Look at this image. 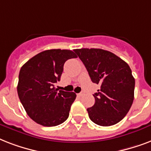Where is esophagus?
<instances>
[{
  "label": "esophagus",
  "instance_id": "1",
  "mask_svg": "<svg viewBox=\"0 0 151 151\" xmlns=\"http://www.w3.org/2000/svg\"><path fill=\"white\" fill-rule=\"evenodd\" d=\"M78 96H82L83 95H84V92H80V93H78Z\"/></svg>",
  "mask_w": 151,
  "mask_h": 151
}]
</instances>
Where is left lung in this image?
Segmentation results:
<instances>
[{
    "label": "left lung",
    "instance_id": "obj_1",
    "mask_svg": "<svg viewBox=\"0 0 151 151\" xmlns=\"http://www.w3.org/2000/svg\"><path fill=\"white\" fill-rule=\"evenodd\" d=\"M74 52L100 89L93 96L95 104L87 111L92 122L110 126L121 122L134 99L135 79L128 63L116 55L100 48H81Z\"/></svg>",
    "mask_w": 151,
    "mask_h": 151
}]
</instances>
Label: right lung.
Segmentation results:
<instances>
[{
    "instance_id": "add662e5",
    "label": "right lung",
    "mask_w": 151,
    "mask_h": 151,
    "mask_svg": "<svg viewBox=\"0 0 151 151\" xmlns=\"http://www.w3.org/2000/svg\"><path fill=\"white\" fill-rule=\"evenodd\" d=\"M77 57L71 50H46L20 69L18 96L28 116L37 124L56 126L68 118L77 96L74 92H58L54 85L60 81L65 62Z\"/></svg>"
}]
</instances>
